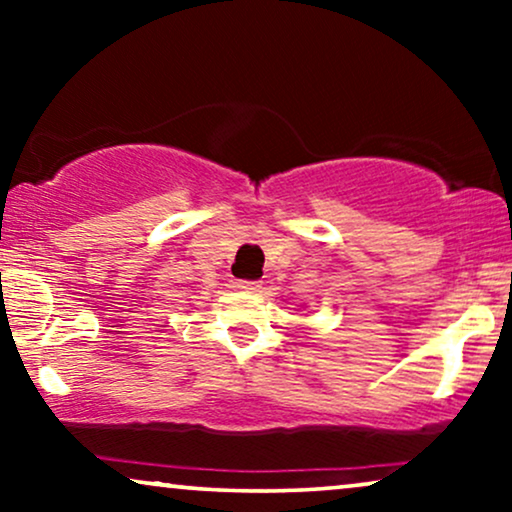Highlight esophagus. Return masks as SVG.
<instances>
[{
	"instance_id": "esophagus-1",
	"label": "esophagus",
	"mask_w": 512,
	"mask_h": 512,
	"mask_svg": "<svg viewBox=\"0 0 512 512\" xmlns=\"http://www.w3.org/2000/svg\"><path fill=\"white\" fill-rule=\"evenodd\" d=\"M238 286H240V289H243V291H250V293H255V291L262 289L260 281H238Z\"/></svg>"
}]
</instances>
